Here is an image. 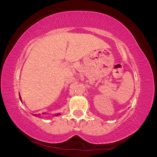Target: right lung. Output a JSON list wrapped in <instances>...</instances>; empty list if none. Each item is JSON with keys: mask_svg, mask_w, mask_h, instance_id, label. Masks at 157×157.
I'll return each mask as SVG.
<instances>
[{"mask_svg": "<svg viewBox=\"0 0 157 157\" xmlns=\"http://www.w3.org/2000/svg\"><path fill=\"white\" fill-rule=\"evenodd\" d=\"M20 100H21V97H20ZM58 115H59V114H58V113H57V114H56V116H58Z\"/></svg>", "mask_w": 157, "mask_h": 157, "instance_id": "1", "label": "right lung"}]
</instances>
